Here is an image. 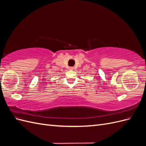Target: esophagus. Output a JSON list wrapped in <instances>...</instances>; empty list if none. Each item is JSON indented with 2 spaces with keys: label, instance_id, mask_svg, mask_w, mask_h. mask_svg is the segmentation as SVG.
I'll list each match as a JSON object with an SVG mask.
<instances>
[{
  "label": "esophagus",
  "instance_id": "esophagus-1",
  "mask_svg": "<svg viewBox=\"0 0 146 146\" xmlns=\"http://www.w3.org/2000/svg\"><path fill=\"white\" fill-rule=\"evenodd\" d=\"M69 70H73L74 68L73 67H69Z\"/></svg>",
  "mask_w": 146,
  "mask_h": 146
}]
</instances>
